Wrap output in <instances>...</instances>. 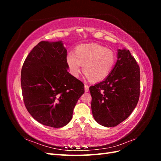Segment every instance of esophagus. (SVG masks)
Masks as SVG:
<instances>
[{"mask_svg": "<svg viewBox=\"0 0 161 161\" xmlns=\"http://www.w3.org/2000/svg\"><path fill=\"white\" fill-rule=\"evenodd\" d=\"M89 86L87 85H85V91L87 92H89Z\"/></svg>", "mask_w": 161, "mask_h": 161, "instance_id": "obj_1", "label": "esophagus"}]
</instances>
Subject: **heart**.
I'll return each mask as SVG.
<instances>
[{
  "mask_svg": "<svg viewBox=\"0 0 161 161\" xmlns=\"http://www.w3.org/2000/svg\"><path fill=\"white\" fill-rule=\"evenodd\" d=\"M116 56L111 50L107 49L98 43H85L77 46L75 54L69 53L66 62L71 74L78 77L82 70L92 82L105 79L113 70Z\"/></svg>",
  "mask_w": 161,
  "mask_h": 161,
  "instance_id": "heart-1",
  "label": "heart"
}]
</instances>
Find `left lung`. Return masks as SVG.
<instances>
[{
	"mask_svg": "<svg viewBox=\"0 0 161 161\" xmlns=\"http://www.w3.org/2000/svg\"><path fill=\"white\" fill-rule=\"evenodd\" d=\"M117 59L109 75L89 87L92 115L105 127H114L127 119L140 96V67L135 58L124 48L118 50Z\"/></svg>",
	"mask_w": 161,
	"mask_h": 161,
	"instance_id": "8db88e82",
	"label": "left lung"
}]
</instances>
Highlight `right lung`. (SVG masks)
I'll return each mask as SVG.
<instances>
[{
	"instance_id": "right-lung-1",
	"label": "right lung",
	"mask_w": 161,
	"mask_h": 161,
	"mask_svg": "<svg viewBox=\"0 0 161 161\" xmlns=\"http://www.w3.org/2000/svg\"><path fill=\"white\" fill-rule=\"evenodd\" d=\"M62 41H43L23 63L21 85L29 113L40 124L61 128L70 122L73 109L85 92L84 84L68 72Z\"/></svg>"
}]
</instances>
